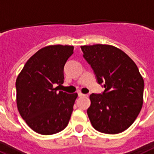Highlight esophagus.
<instances>
[{"label": "esophagus", "instance_id": "obj_1", "mask_svg": "<svg viewBox=\"0 0 154 154\" xmlns=\"http://www.w3.org/2000/svg\"><path fill=\"white\" fill-rule=\"evenodd\" d=\"M78 97H87V95L83 94V93H81V92H78Z\"/></svg>", "mask_w": 154, "mask_h": 154}]
</instances>
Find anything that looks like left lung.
I'll return each mask as SVG.
<instances>
[{"mask_svg":"<svg viewBox=\"0 0 154 154\" xmlns=\"http://www.w3.org/2000/svg\"><path fill=\"white\" fill-rule=\"evenodd\" d=\"M83 57L105 90L90 95L87 110L92 127L104 134L121 133L131 127L142 107L144 81L134 61L110 45L81 46Z\"/></svg>","mask_w":154,"mask_h":154,"instance_id":"1","label":"left lung"}]
</instances>
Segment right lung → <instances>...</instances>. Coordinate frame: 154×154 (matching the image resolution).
I'll use <instances>...</instances> for the list:
<instances>
[{
  "instance_id": "add662e5",
  "label": "right lung",
  "mask_w": 154,
  "mask_h": 154,
  "mask_svg": "<svg viewBox=\"0 0 154 154\" xmlns=\"http://www.w3.org/2000/svg\"><path fill=\"white\" fill-rule=\"evenodd\" d=\"M73 46L43 47L27 60L16 81V103L21 117L36 133L51 135L68 125L77 93L57 91L64 82V66Z\"/></svg>"
}]
</instances>
